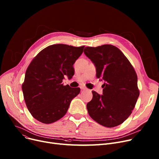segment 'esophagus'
Here are the masks:
<instances>
[{
  "label": "esophagus",
  "instance_id": "esophagus-1",
  "mask_svg": "<svg viewBox=\"0 0 159 159\" xmlns=\"http://www.w3.org/2000/svg\"><path fill=\"white\" fill-rule=\"evenodd\" d=\"M80 88L81 89H82V90H86V89H88V88H87L86 86H84V85H80Z\"/></svg>",
  "mask_w": 159,
  "mask_h": 159
}]
</instances>
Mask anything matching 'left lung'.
<instances>
[{"mask_svg": "<svg viewBox=\"0 0 159 159\" xmlns=\"http://www.w3.org/2000/svg\"><path fill=\"white\" fill-rule=\"evenodd\" d=\"M84 53L95 66L97 77L105 81L102 95L92 91L86 106L88 113L102 126H117L129 117L139 97L136 72L115 46L86 47Z\"/></svg>", "mask_w": 159, "mask_h": 159, "instance_id": "left-lung-1", "label": "left lung"}]
</instances>
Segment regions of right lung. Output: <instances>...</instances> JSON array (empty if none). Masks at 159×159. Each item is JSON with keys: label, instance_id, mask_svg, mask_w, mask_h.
<instances>
[{"label": "right lung", "instance_id": "right-lung-1", "mask_svg": "<svg viewBox=\"0 0 159 159\" xmlns=\"http://www.w3.org/2000/svg\"><path fill=\"white\" fill-rule=\"evenodd\" d=\"M84 46L66 44L49 46L33 59L22 86L25 102L38 121L51 124L65 115L72 99L79 94V88L64 86L65 75L71 79L73 64Z\"/></svg>", "mask_w": 159, "mask_h": 159}]
</instances>
